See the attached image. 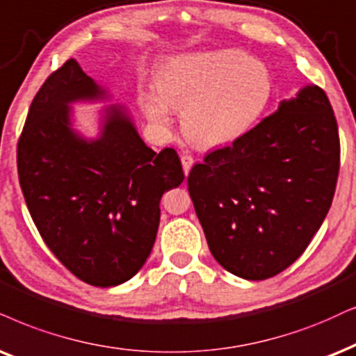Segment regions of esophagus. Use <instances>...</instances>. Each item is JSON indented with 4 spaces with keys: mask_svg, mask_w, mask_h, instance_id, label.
<instances>
[{
    "mask_svg": "<svg viewBox=\"0 0 356 356\" xmlns=\"http://www.w3.org/2000/svg\"><path fill=\"white\" fill-rule=\"evenodd\" d=\"M181 161H182L184 174L188 175V172H191V169H192V165H193V157L191 154H182L181 156Z\"/></svg>",
    "mask_w": 356,
    "mask_h": 356,
    "instance_id": "1",
    "label": "esophagus"
}]
</instances>
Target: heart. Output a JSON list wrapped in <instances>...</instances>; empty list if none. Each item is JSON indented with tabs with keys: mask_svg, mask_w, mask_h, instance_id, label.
<instances>
[{
	"mask_svg": "<svg viewBox=\"0 0 356 356\" xmlns=\"http://www.w3.org/2000/svg\"><path fill=\"white\" fill-rule=\"evenodd\" d=\"M157 93L143 97V110L169 128L182 110V129L199 147L228 146L254 128L273 100L274 80L264 62L236 49L182 54L161 67Z\"/></svg>",
	"mask_w": 356,
	"mask_h": 356,
	"instance_id": "obj_1",
	"label": "heart"
}]
</instances>
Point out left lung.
Here are the masks:
<instances>
[{"label":"left lung","instance_id":"1","mask_svg":"<svg viewBox=\"0 0 356 356\" xmlns=\"http://www.w3.org/2000/svg\"><path fill=\"white\" fill-rule=\"evenodd\" d=\"M339 168L334 110L322 88L305 85L188 174V193L213 258L248 281L289 268L327 217Z\"/></svg>","mask_w":356,"mask_h":356}]
</instances>
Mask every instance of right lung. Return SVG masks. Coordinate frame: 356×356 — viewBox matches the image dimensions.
<instances>
[{
  "label": "right lung",
  "mask_w": 356,
  "mask_h": 356,
  "mask_svg": "<svg viewBox=\"0 0 356 356\" xmlns=\"http://www.w3.org/2000/svg\"><path fill=\"white\" fill-rule=\"evenodd\" d=\"M80 69L75 58L44 82L17 143V172L35 227L49 250L97 287L129 281L145 266L159 227V202L184 181L172 147L157 154L131 113ZM75 102H106L99 131L74 128Z\"/></svg>",
  "instance_id": "1"
}]
</instances>
